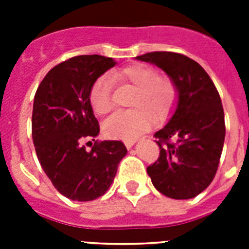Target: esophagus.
Masks as SVG:
<instances>
[{"mask_svg":"<svg viewBox=\"0 0 249 249\" xmlns=\"http://www.w3.org/2000/svg\"><path fill=\"white\" fill-rule=\"evenodd\" d=\"M136 141H137L136 138H133V140H126L124 141V146H126L127 148H131V147L136 143Z\"/></svg>","mask_w":249,"mask_h":249,"instance_id":"34e87169","label":"esophagus"}]
</instances>
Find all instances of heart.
Masks as SVG:
<instances>
[{
	"mask_svg": "<svg viewBox=\"0 0 249 249\" xmlns=\"http://www.w3.org/2000/svg\"><path fill=\"white\" fill-rule=\"evenodd\" d=\"M112 78L135 89L131 111L116 112L105 121L103 132L113 140H133L171 114L178 98L176 83L169 77L158 76L156 68L136 63L112 72ZM89 103L94 113H108L114 106L113 83L108 76H101L89 89Z\"/></svg>",
	"mask_w": 249,
	"mask_h": 249,
	"instance_id": "heart-1",
	"label": "heart"
}]
</instances>
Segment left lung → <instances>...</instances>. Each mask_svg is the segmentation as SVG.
Wrapping results in <instances>:
<instances>
[{
	"label": "left lung",
	"mask_w": 249,
	"mask_h": 249,
	"mask_svg": "<svg viewBox=\"0 0 249 249\" xmlns=\"http://www.w3.org/2000/svg\"><path fill=\"white\" fill-rule=\"evenodd\" d=\"M136 58L162 68L178 89L172 118L155 133L160 157L147 173L166 197L193 198L213 181L223 149L226 124L218 91L203 67L184 54L149 52Z\"/></svg>",
	"instance_id": "left-lung-1"
}]
</instances>
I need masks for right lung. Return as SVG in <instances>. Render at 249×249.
<instances>
[{"label":"right lung","mask_w":249,"mask_h":249,"mask_svg":"<svg viewBox=\"0 0 249 249\" xmlns=\"http://www.w3.org/2000/svg\"><path fill=\"white\" fill-rule=\"evenodd\" d=\"M114 65L100 54L72 57L54 66L35 94L32 140L37 158L54 188L72 201L105 195L127 153L121 141H96L91 151L82 146L100 133L89 103L91 86Z\"/></svg>","instance_id":"right-lung-1"}]
</instances>
